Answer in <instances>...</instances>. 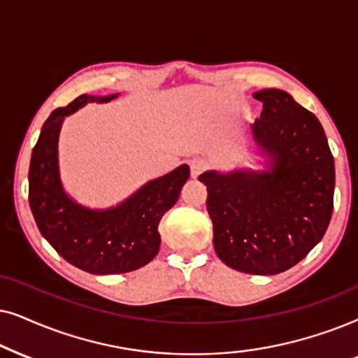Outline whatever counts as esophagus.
<instances>
[{
	"label": "esophagus",
	"instance_id": "obj_1",
	"mask_svg": "<svg viewBox=\"0 0 358 358\" xmlns=\"http://www.w3.org/2000/svg\"><path fill=\"white\" fill-rule=\"evenodd\" d=\"M204 169H206V164H204L203 160H192V162H189V173H192L193 178H198V176L204 171Z\"/></svg>",
	"mask_w": 358,
	"mask_h": 358
}]
</instances>
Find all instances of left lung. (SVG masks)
Returning <instances> with one entry per match:
<instances>
[{"mask_svg": "<svg viewBox=\"0 0 358 358\" xmlns=\"http://www.w3.org/2000/svg\"><path fill=\"white\" fill-rule=\"evenodd\" d=\"M264 103L250 124L265 170L199 175L208 187L214 250L231 268L276 275L303 260L326 234L334 209L336 169L311 111L283 90L254 93Z\"/></svg>", "mask_w": 358, "mask_h": 358, "instance_id": "8db88e82", "label": "left lung"}]
</instances>
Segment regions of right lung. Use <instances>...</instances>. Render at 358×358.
Segmentation results:
<instances>
[{"mask_svg": "<svg viewBox=\"0 0 358 358\" xmlns=\"http://www.w3.org/2000/svg\"><path fill=\"white\" fill-rule=\"evenodd\" d=\"M117 96L82 94L55 109L42 126L29 165V206L41 234L69 264L93 275L127 273L154 260L160 249V219L189 176V166L180 165L106 209L83 206L65 192L59 169L62 122L87 103H109Z\"/></svg>", "mask_w": 358, "mask_h": 358, "instance_id": "1", "label": "right lung"}]
</instances>
